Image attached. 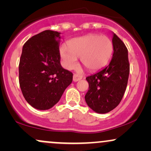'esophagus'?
<instances>
[{
  "label": "esophagus",
  "instance_id": "obj_1",
  "mask_svg": "<svg viewBox=\"0 0 151 151\" xmlns=\"http://www.w3.org/2000/svg\"><path fill=\"white\" fill-rule=\"evenodd\" d=\"M83 76L80 74H77V73H74L73 75V81H77L80 79H82Z\"/></svg>",
  "mask_w": 151,
  "mask_h": 151
}]
</instances>
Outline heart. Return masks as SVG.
I'll list each match as a JSON object with an SVG mask.
<instances>
[{
    "label": "heart",
    "instance_id": "b5f03b06",
    "mask_svg": "<svg viewBox=\"0 0 151 151\" xmlns=\"http://www.w3.org/2000/svg\"><path fill=\"white\" fill-rule=\"evenodd\" d=\"M68 47L62 45L60 55L63 65L68 69L77 65V58L85 67L90 70H97L106 65L113 52V44L106 36L88 35L74 38L69 41Z\"/></svg>",
    "mask_w": 151,
    "mask_h": 151
}]
</instances>
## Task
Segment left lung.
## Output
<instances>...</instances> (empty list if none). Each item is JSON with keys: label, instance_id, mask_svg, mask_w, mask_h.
<instances>
[{"label": "left lung", "instance_id": "8db88e82", "mask_svg": "<svg viewBox=\"0 0 151 151\" xmlns=\"http://www.w3.org/2000/svg\"><path fill=\"white\" fill-rule=\"evenodd\" d=\"M112 43L114 54L109 65L86 78L89 90L85 95L87 105L96 113L106 114L119 104L126 89L130 72L128 50L115 33Z\"/></svg>", "mask_w": 151, "mask_h": 151}]
</instances>
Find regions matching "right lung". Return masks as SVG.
I'll return each instance as SVG.
<instances>
[{
	"label": "right lung",
	"instance_id": "right-lung-1",
	"mask_svg": "<svg viewBox=\"0 0 151 151\" xmlns=\"http://www.w3.org/2000/svg\"><path fill=\"white\" fill-rule=\"evenodd\" d=\"M60 32L45 30L24 44L19 63V84L29 104L47 110L60 101L73 74L60 65Z\"/></svg>",
	"mask_w": 151,
	"mask_h": 151
}]
</instances>
